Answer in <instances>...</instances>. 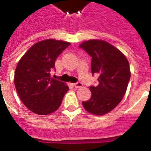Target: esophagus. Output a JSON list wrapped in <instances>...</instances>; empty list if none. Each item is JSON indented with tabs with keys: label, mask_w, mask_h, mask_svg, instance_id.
Masks as SVG:
<instances>
[{
	"label": "esophagus",
	"mask_w": 151,
	"mask_h": 151,
	"mask_svg": "<svg viewBox=\"0 0 151 151\" xmlns=\"http://www.w3.org/2000/svg\"><path fill=\"white\" fill-rule=\"evenodd\" d=\"M74 87L75 88H81L83 85H82V83L81 82H80V81H78V82H76V83H74Z\"/></svg>",
	"instance_id": "1"
}]
</instances>
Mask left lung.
Instances as JSON below:
<instances>
[{"instance_id": "obj_1", "label": "left lung", "mask_w": 151, "mask_h": 151, "mask_svg": "<svg viewBox=\"0 0 151 151\" xmlns=\"http://www.w3.org/2000/svg\"><path fill=\"white\" fill-rule=\"evenodd\" d=\"M79 47L92 58L91 71L98 85L90 86L91 98L82 101L85 110L94 115L110 112L120 103L130 78L129 61L117 48L101 40L83 41Z\"/></svg>"}]
</instances>
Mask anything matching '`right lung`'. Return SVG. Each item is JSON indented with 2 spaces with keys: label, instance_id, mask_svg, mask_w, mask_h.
Returning <instances> with one entry per match:
<instances>
[{
  "label": "right lung",
  "instance_id": "obj_1",
  "mask_svg": "<svg viewBox=\"0 0 151 151\" xmlns=\"http://www.w3.org/2000/svg\"><path fill=\"white\" fill-rule=\"evenodd\" d=\"M70 42L47 39L36 43L17 63L14 84L25 106L39 115H47L58 109L69 87L51 78L56 59Z\"/></svg>",
  "mask_w": 151,
  "mask_h": 151
}]
</instances>
